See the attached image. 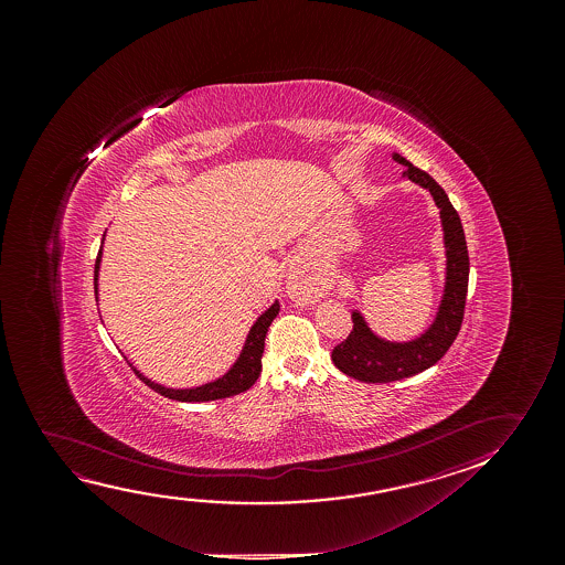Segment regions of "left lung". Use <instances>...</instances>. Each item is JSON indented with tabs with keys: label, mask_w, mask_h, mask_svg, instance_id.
I'll return each instance as SVG.
<instances>
[{
	"label": "left lung",
	"mask_w": 565,
	"mask_h": 565,
	"mask_svg": "<svg viewBox=\"0 0 565 565\" xmlns=\"http://www.w3.org/2000/svg\"><path fill=\"white\" fill-rule=\"evenodd\" d=\"M392 158L405 166L403 178L430 191L436 206L440 210L446 247V281L433 324L415 340H384L372 332L371 326L366 324L359 310L351 312L353 330L349 333L348 340L333 348L332 361L343 374L369 384L409 379L438 363L451 348L463 322L469 284V253L463 225L456 209L451 206L448 194L426 171L415 168L402 154L394 152Z\"/></svg>",
	"instance_id": "1"
}]
</instances>
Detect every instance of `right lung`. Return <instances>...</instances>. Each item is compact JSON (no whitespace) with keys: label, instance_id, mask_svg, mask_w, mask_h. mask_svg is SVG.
<instances>
[{"label":"right lung","instance_id":"right-lung-1","mask_svg":"<svg viewBox=\"0 0 565 565\" xmlns=\"http://www.w3.org/2000/svg\"><path fill=\"white\" fill-rule=\"evenodd\" d=\"M106 237V233H104ZM104 237H102V245H104ZM102 263V247L96 256V264H94V294H96V301H98V276H100ZM279 302H271L270 309L264 310L260 317L256 318L255 324L250 326L247 333L245 345L241 349L237 361L232 364V369L225 372L224 376L206 382L202 386L196 387H166L162 384H156L152 380L147 379L142 372L137 371L132 366V371L137 372L147 386L152 387L154 392L168 397V399H175V402H214V399H224V397H232V395L247 392L248 387L255 384L256 379L260 376L263 371V353L264 340H266V332L270 328L271 320L278 317Z\"/></svg>","mask_w":565,"mask_h":565}]
</instances>
